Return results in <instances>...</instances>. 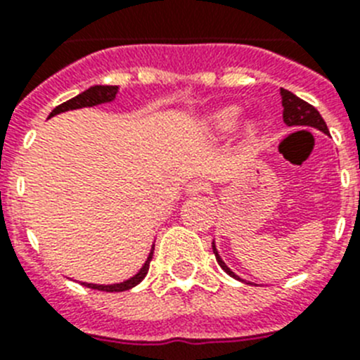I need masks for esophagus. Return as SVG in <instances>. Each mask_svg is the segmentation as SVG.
Here are the masks:
<instances>
[{
  "instance_id": "obj_1",
  "label": "esophagus",
  "mask_w": 360,
  "mask_h": 360,
  "mask_svg": "<svg viewBox=\"0 0 360 360\" xmlns=\"http://www.w3.org/2000/svg\"><path fill=\"white\" fill-rule=\"evenodd\" d=\"M207 182H203V180H191L186 187V193L187 195H200V193H205L207 191Z\"/></svg>"
}]
</instances>
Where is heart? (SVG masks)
Returning a JSON list of instances; mask_svg holds the SVG:
<instances>
[{
  "label": "heart",
  "mask_w": 360,
  "mask_h": 360,
  "mask_svg": "<svg viewBox=\"0 0 360 360\" xmlns=\"http://www.w3.org/2000/svg\"><path fill=\"white\" fill-rule=\"evenodd\" d=\"M238 119H240V110L234 106L231 108H224V110H218L214 111L211 117L207 119L209 128L212 129L214 133H219V135H224V133L231 131L234 126H236ZM249 131H254V126L250 124L249 126Z\"/></svg>",
  "instance_id": "1"
}]
</instances>
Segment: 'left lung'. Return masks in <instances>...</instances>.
<instances>
[{
    "instance_id": "left-lung-1",
    "label": "left lung",
    "mask_w": 360,
    "mask_h": 360,
    "mask_svg": "<svg viewBox=\"0 0 360 360\" xmlns=\"http://www.w3.org/2000/svg\"><path fill=\"white\" fill-rule=\"evenodd\" d=\"M281 104H283V120H285L287 126H310V128H317L323 133H328L326 122H324V119L321 117L319 111L311 106V104H308L307 101H303V98H299L297 95L292 94V91L285 90V88H281ZM212 252H214L216 256V262L219 263V266H221L229 276L240 279L227 265H225L224 262H221V257H219L218 252H216L214 243H212Z\"/></svg>"
}]
</instances>
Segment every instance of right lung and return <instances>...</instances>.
I'll return each instance as SVG.
<instances>
[{"instance_id":"add662e5","label":"right lung","mask_w":360,"mask_h":360,"mask_svg":"<svg viewBox=\"0 0 360 360\" xmlns=\"http://www.w3.org/2000/svg\"><path fill=\"white\" fill-rule=\"evenodd\" d=\"M117 95V86H91L88 88L86 91L79 94L77 97L70 98L66 103L59 104L57 108H53V111L50 113V117L57 115V113H63V111H68V110H77V108H86V106H97V104H103V103H110L113 101ZM151 257H153V249L149 252L148 262L144 263V266L141 269V272L136 276H133L131 279L128 281L119 283V285H91V283H82L84 287L88 288H94V290H103V292H124V290H129L133 288L135 285L142 281L146 278L149 270V263H151Z\"/></svg>"}]
</instances>
